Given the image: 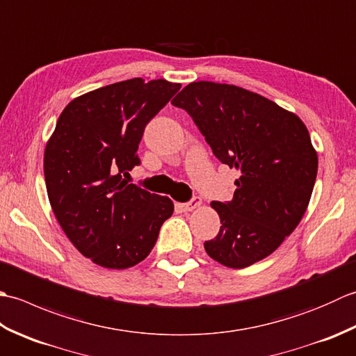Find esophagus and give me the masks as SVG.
I'll use <instances>...</instances> for the list:
<instances>
[{
  "mask_svg": "<svg viewBox=\"0 0 356 356\" xmlns=\"http://www.w3.org/2000/svg\"><path fill=\"white\" fill-rule=\"evenodd\" d=\"M202 205V199L200 197H193L190 202H186V203H180L179 205V208L182 209V211H193V209H195V208H199Z\"/></svg>",
  "mask_w": 356,
  "mask_h": 356,
  "instance_id": "1",
  "label": "esophagus"
}]
</instances>
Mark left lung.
Returning a JSON list of instances; mask_svg holds the SVG:
<instances>
[{"label": "left lung", "instance_id": "1", "mask_svg": "<svg viewBox=\"0 0 356 356\" xmlns=\"http://www.w3.org/2000/svg\"><path fill=\"white\" fill-rule=\"evenodd\" d=\"M205 136L214 156L240 171L231 202H211L220 231L205 241L232 269L266 259L297 228L311 200L318 156L297 115L237 86L199 81L171 101Z\"/></svg>", "mask_w": 356, "mask_h": 356}]
</instances>
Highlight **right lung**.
Masks as SVG:
<instances>
[{
  "mask_svg": "<svg viewBox=\"0 0 356 356\" xmlns=\"http://www.w3.org/2000/svg\"><path fill=\"white\" fill-rule=\"evenodd\" d=\"M134 78L73 99L44 151V177L58 223L78 251L108 269L140 263L174 205L124 179L140 163L147 124L179 92Z\"/></svg>",
  "mask_w": 356,
  "mask_h": 356,
  "instance_id": "add662e5",
  "label": "right lung"
}]
</instances>
